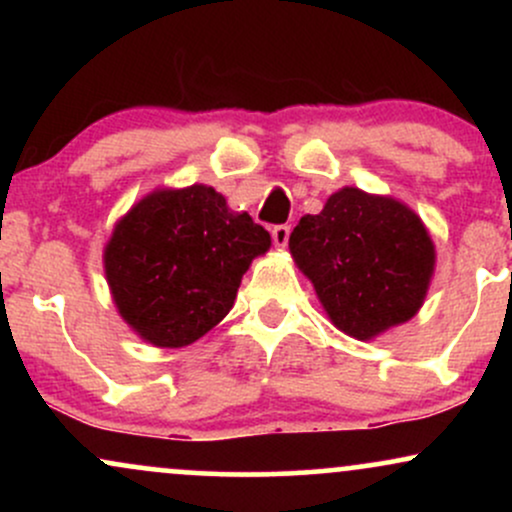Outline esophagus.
<instances>
[{
  "instance_id": "obj_1",
  "label": "esophagus",
  "mask_w": 512,
  "mask_h": 512,
  "mask_svg": "<svg viewBox=\"0 0 512 512\" xmlns=\"http://www.w3.org/2000/svg\"><path fill=\"white\" fill-rule=\"evenodd\" d=\"M289 236H291V228L286 226V223H281V226L272 228V240H274L276 248H284V245L289 243Z\"/></svg>"
}]
</instances>
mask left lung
I'll use <instances>...</instances> for the list:
<instances>
[{"label":"left lung","instance_id":"left-lung-1","mask_svg":"<svg viewBox=\"0 0 512 512\" xmlns=\"http://www.w3.org/2000/svg\"><path fill=\"white\" fill-rule=\"evenodd\" d=\"M289 248L330 320L356 339L414 317L436 262L414 211L356 187L334 192L320 214H305Z\"/></svg>","mask_w":512,"mask_h":512}]
</instances>
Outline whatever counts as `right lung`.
<instances>
[{
  "instance_id": "add662e5",
  "label": "right lung",
  "mask_w": 512,
  "mask_h": 512,
  "mask_svg": "<svg viewBox=\"0 0 512 512\" xmlns=\"http://www.w3.org/2000/svg\"><path fill=\"white\" fill-rule=\"evenodd\" d=\"M272 238L214 187L158 190L117 221L105 276L127 325L154 346L204 337L233 308L250 262Z\"/></svg>"
}]
</instances>
